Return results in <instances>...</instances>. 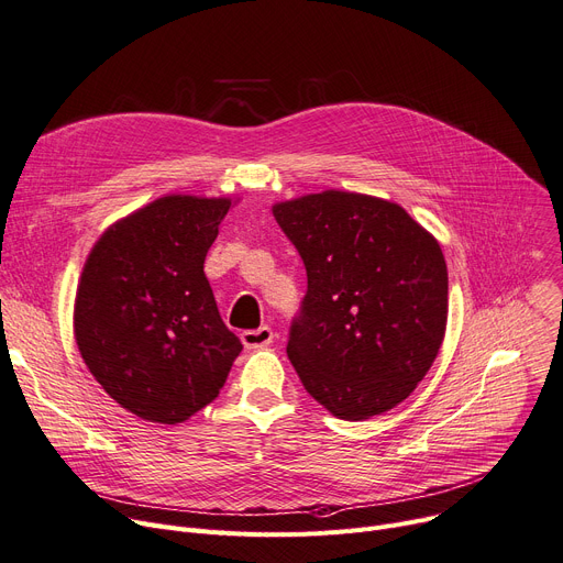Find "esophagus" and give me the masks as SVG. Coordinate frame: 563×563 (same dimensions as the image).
I'll list each match as a JSON object with an SVG mask.
<instances>
[{"label": "esophagus", "mask_w": 563, "mask_h": 563, "mask_svg": "<svg viewBox=\"0 0 563 563\" xmlns=\"http://www.w3.org/2000/svg\"><path fill=\"white\" fill-rule=\"evenodd\" d=\"M242 342L246 349H264L274 342V331L269 327H260L255 331H244Z\"/></svg>", "instance_id": "34e87169"}]
</instances>
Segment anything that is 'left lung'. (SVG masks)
<instances>
[{
    "mask_svg": "<svg viewBox=\"0 0 563 563\" xmlns=\"http://www.w3.org/2000/svg\"><path fill=\"white\" fill-rule=\"evenodd\" d=\"M308 272L287 356L340 420L401 404L431 369L448 329V262L401 205L327 189L274 202Z\"/></svg>",
    "mask_w": 563,
    "mask_h": 563,
    "instance_id": "1",
    "label": "left lung"
}]
</instances>
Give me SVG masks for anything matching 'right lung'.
I'll return each instance as SVG.
<instances>
[{"label": "right lung", "mask_w": 563, "mask_h": 563, "mask_svg": "<svg viewBox=\"0 0 563 563\" xmlns=\"http://www.w3.org/2000/svg\"><path fill=\"white\" fill-rule=\"evenodd\" d=\"M236 202L159 196L113 221L84 262L75 342L102 390L145 422H187L217 399L244 349L202 272Z\"/></svg>", "instance_id": "add662e5"}]
</instances>
